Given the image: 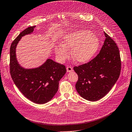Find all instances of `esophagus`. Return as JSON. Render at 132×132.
<instances>
[{"instance_id":"1","label":"esophagus","mask_w":132,"mask_h":132,"mask_svg":"<svg viewBox=\"0 0 132 132\" xmlns=\"http://www.w3.org/2000/svg\"><path fill=\"white\" fill-rule=\"evenodd\" d=\"M73 68L71 67L68 66L67 67V72H71V71H73Z\"/></svg>"}]
</instances>
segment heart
Instances as JSON below:
<instances>
[{
	"label": "heart",
	"mask_w": 132,
	"mask_h": 132,
	"mask_svg": "<svg viewBox=\"0 0 132 132\" xmlns=\"http://www.w3.org/2000/svg\"><path fill=\"white\" fill-rule=\"evenodd\" d=\"M63 42L55 47L57 57L61 62L68 57V48H72L71 55L76 62H88L94 57L100 45L98 38L87 30H79L67 34L64 37Z\"/></svg>",
	"instance_id": "1"
}]
</instances>
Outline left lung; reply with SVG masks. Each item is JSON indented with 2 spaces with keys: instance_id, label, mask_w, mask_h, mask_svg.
I'll return each instance as SVG.
<instances>
[{
  "instance_id": "left-lung-1",
  "label": "left lung",
  "mask_w": 132,
  "mask_h": 132,
  "mask_svg": "<svg viewBox=\"0 0 132 132\" xmlns=\"http://www.w3.org/2000/svg\"><path fill=\"white\" fill-rule=\"evenodd\" d=\"M105 40L100 53L89 62L74 70L78 75L75 88L86 100L97 101L116 82L121 69L120 54L116 43L104 32Z\"/></svg>"
}]
</instances>
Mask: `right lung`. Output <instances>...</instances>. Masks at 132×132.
I'll list each match as a JSON object with an SVG mask.
<instances>
[{"label": "right lung", "instance_id": "1", "mask_svg": "<svg viewBox=\"0 0 132 132\" xmlns=\"http://www.w3.org/2000/svg\"><path fill=\"white\" fill-rule=\"evenodd\" d=\"M36 26L22 31L12 42L10 50V72L12 79L21 93L31 101L43 104L50 101L58 91L59 81L66 73L65 65L48 59L36 68L25 69L16 57V47L21 38L33 32Z\"/></svg>", "mask_w": 132, "mask_h": 132}]
</instances>
